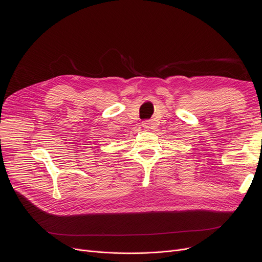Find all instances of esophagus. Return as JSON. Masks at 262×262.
Masks as SVG:
<instances>
[{
    "mask_svg": "<svg viewBox=\"0 0 262 262\" xmlns=\"http://www.w3.org/2000/svg\"><path fill=\"white\" fill-rule=\"evenodd\" d=\"M148 124H149V122H148V121H145V122H144V127H145V128H147V127H148Z\"/></svg>",
    "mask_w": 262,
    "mask_h": 262,
    "instance_id": "34e87169",
    "label": "esophagus"
}]
</instances>
